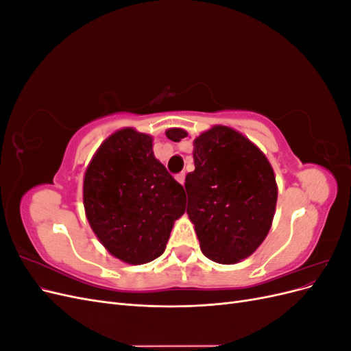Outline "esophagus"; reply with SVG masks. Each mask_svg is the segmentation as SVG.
Masks as SVG:
<instances>
[{
	"mask_svg": "<svg viewBox=\"0 0 351 351\" xmlns=\"http://www.w3.org/2000/svg\"><path fill=\"white\" fill-rule=\"evenodd\" d=\"M184 178H186V173H178V174H176V180H177V182H178L180 184L184 183Z\"/></svg>",
	"mask_w": 351,
	"mask_h": 351,
	"instance_id": "34e87169",
	"label": "esophagus"
}]
</instances>
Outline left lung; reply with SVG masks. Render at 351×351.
Here are the masks:
<instances>
[{"label":"left lung","instance_id":"obj_1","mask_svg":"<svg viewBox=\"0 0 351 351\" xmlns=\"http://www.w3.org/2000/svg\"><path fill=\"white\" fill-rule=\"evenodd\" d=\"M165 134L174 142L187 136L182 129ZM193 159L184 189L202 252L224 265L246 259L267 237L277 205L271 164L249 139L224 125L195 139Z\"/></svg>","mask_w":351,"mask_h":351}]
</instances>
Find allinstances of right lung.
I'll use <instances>...</instances> for the list:
<instances>
[{
  "label": "right lung",
  "mask_w": 351,
  "mask_h": 351,
  "mask_svg": "<svg viewBox=\"0 0 351 351\" xmlns=\"http://www.w3.org/2000/svg\"><path fill=\"white\" fill-rule=\"evenodd\" d=\"M83 204L95 234L127 263L164 253L186 193L152 152V137L123 129L105 141L83 182Z\"/></svg>",
  "instance_id": "1"
}]
</instances>
